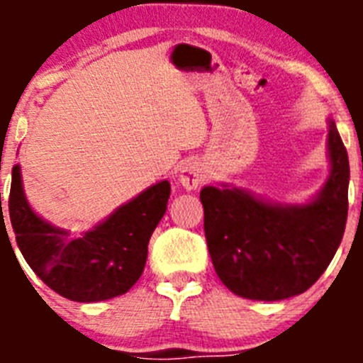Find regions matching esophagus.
I'll return each mask as SVG.
<instances>
[{
  "label": "esophagus",
  "instance_id": "1",
  "mask_svg": "<svg viewBox=\"0 0 363 363\" xmlns=\"http://www.w3.org/2000/svg\"><path fill=\"white\" fill-rule=\"evenodd\" d=\"M203 179H205V169L200 162H196V160L185 162L184 165H182V169H179L178 182L184 185L187 191L196 189Z\"/></svg>",
  "mask_w": 363,
  "mask_h": 363
}]
</instances>
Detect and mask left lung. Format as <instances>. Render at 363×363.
I'll return each mask as SVG.
<instances>
[{
    "label": "left lung",
    "mask_w": 363,
    "mask_h": 363,
    "mask_svg": "<svg viewBox=\"0 0 363 363\" xmlns=\"http://www.w3.org/2000/svg\"><path fill=\"white\" fill-rule=\"evenodd\" d=\"M329 176L303 203H280L247 189L205 185L203 229L221 284L242 298L277 301L306 293L331 264L347 221L349 158L327 118Z\"/></svg>",
    "instance_id": "obj_1"
}]
</instances>
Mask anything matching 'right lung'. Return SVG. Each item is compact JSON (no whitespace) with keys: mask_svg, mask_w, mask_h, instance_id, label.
Returning a JSON list of instances; mask_svg holds the SVG:
<instances>
[{"mask_svg":"<svg viewBox=\"0 0 363 363\" xmlns=\"http://www.w3.org/2000/svg\"><path fill=\"white\" fill-rule=\"evenodd\" d=\"M169 196L171 184L162 179L82 236H70V230L34 213L25 196L21 167L14 165L9 214L16 243L32 271L63 298L91 303L125 294L140 280L149 240Z\"/></svg>","mask_w":363,"mask_h":363,"instance_id":"1","label":"right lung"}]
</instances>
